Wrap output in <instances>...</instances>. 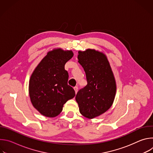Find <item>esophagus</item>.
I'll list each match as a JSON object with an SVG mask.
<instances>
[{"instance_id":"34e87169","label":"esophagus","mask_w":153,"mask_h":153,"mask_svg":"<svg viewBox=\"0 0 153 153\" xmlns=\"http://www.w3.org/2000/svg\"><path fill=\"white\" fill-rule=\"evenodd\" d=\"M74 91H75V93H76V94L77 93V91H78V87L77 86H75L74 88Z\"/></svg>"}]
</instances>
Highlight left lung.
Segmentation results:
<instances>
[{
    "label": "left lung",
    "mask_w": 153,
    "mask_h": 153,
    "mask_svg": "<svg viewBox=\"0 0 153 153\" xmlns=\"http://www.w3.org/2000/svg\"><path fill=\"white\" fill-rule=\"evenodd\" d=\"M79 63L85 74L87 85L77 93L76 100L82 115L93 119L106 112L114 100L116 84L106 56L95 50L78 52Z\"/></svg>",
    "instance_id": "1"
}]
</instances>
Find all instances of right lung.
<instances>
[{
  "label": "right lung",
  "instance_id": "obj_1",
  "mask_svg": "<svg viewBox=\"0 0 153 153\" xmlns=\"http://www.w3.org/2000/svg\"><path fill=\"white\" fill-rule=\"evenodd\" d=\"M73 56L72 51L61 48L49 51L31 76L29 94L33 106L42 115L54 117L63 105L76 94L68 85V73L65 65Z\"/></svg>",
  "mask_w": 153,
  "mask_h": 153
}]
</instances>
